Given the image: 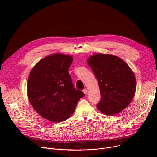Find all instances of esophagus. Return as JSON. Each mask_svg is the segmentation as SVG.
<instances>
[{
  "instance_id": "obj_1",
  "label": "esophagus",
  "mask_w": 157,
  "mask_h": 157,
  "mask_svg": "<svg viewBox=\"0 0 157 157\" xmlns=\"http://www.w3.org/2000/svg\"><path fill=\"white\" fill-rule=\"evenodd\" d=\"M82 92L84 93V94H87V89H86V88H84V89L82 90Z\"/></svg>"
}]
</instances>
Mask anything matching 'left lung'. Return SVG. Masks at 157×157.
Wrapping results in <instances>:
<instances>
[{"mask_svg":"<svg viewBox=\"0 0 157 157\" xmlns=\"http://www.w3.org/2000/svg\"><path fill=\"white\" fill-rule=\"evenodd\" d=\"M96 76L101 94L97 108L111 116L126 109L134 97L136 79L125 61L115 55L95 54L87 59Z\"/></svg>","mask_w":157,"mask_h":157,"instance_id":"8db88e82","label":"left lung"}]
</instances>
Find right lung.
<instances>
[{
  "label": "right lung",
  "instance_id": "obj_1",
  "mask_svg": "<svg viewBox=\"0 0 157 157\" xmlns=\"http://www.w3.org/2000/svg\"><path fill=\"white\" fill-rule=\"evenodd\" d=\"M70 55L56 53L46 56L33 67L27 80V97L33 109L53 122L67 120L84 94L73 87L69 68Z\"/></svg>",
  "mask_w": 157,
  "mask_h": 157
}]
</instances>
